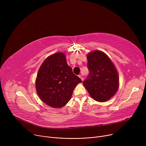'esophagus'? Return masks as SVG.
Here are the masks:
<instances>
[{"instance_id":"34e87169","label":"esophagus","mask_w":146,"mask_h":146,"mask_svg":"<svg viewBox=\"0 0 146 146\" xmlns=\"http://www.w3.org/2000/svg\"><path fill=\"white\" fill-rule=\"evenodd\" d=\"M78 77L81 78V80H82V81H83V80H84V78H83V77H82V76H81V75H79L78 76Z\"/></svg>"}]
</instances>
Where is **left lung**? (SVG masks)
<instances>
[{"mask_svg":"<svg viewBox=\"0 0 146 146\" xmlns=\"http://www.w3.org/2000/svg\"><path fill=\"white\" fill-rule=\"evenodd\" d=\"M90 71L83 85L91 97L99 102H106L117 92L119 76L117 70L107 54L99 50L87 55Z\"/></svg>","mask_w":146,"mask_h":146,"instance_id":"1","label":"left lung"}]
</instances>
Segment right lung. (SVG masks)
I'll list each match as a JSON object with an SVG mask.
<instances>
[{
  "label": "right lung",
  "instance_id": "right-lung-1",
  "mask_svg": "<svg viewBox=\"0 0 146 146\" xmlns=\"http://www.w3.org/2000/svg\"><path fill=\"white\" fill-rule=\"evenodd\" d=\"M81 80L66 62L61 52L48 56L40 66L35 81L40 99L54 108L64 107L70 100L73 90Z\"/></svg>",
  "mask_w": 146,
  "mask_h": 146
}]
</instances>
